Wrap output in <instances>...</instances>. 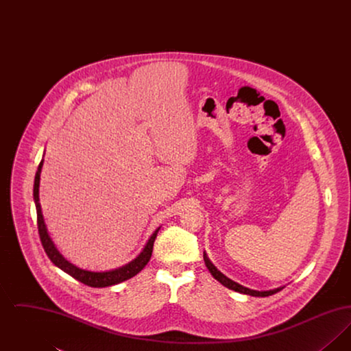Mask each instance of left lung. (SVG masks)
Masks as SVG:
<instances>
[{
	"label": "left lung",
	"instance_id": "8db88e82",
	"mask_svg": "<svg viewBox=\"0 0 351 351\" xmlns=\"http://www.w3.org/2000/svg\"><path fill=\"white\" fill-rule=\"evenodd\" d=\"M204 262L206 265V267L209 269V272L213 275V278L218 280L222 285H225L226 288L229 289H233L235 292H239V293H245V295H250V296H255V298H266V296H271L279 291L283 289V287H279V288H275V289H271V291H255V289H250V288H246L241 284L235 283L232 279L226 278L222 272H219L217 268L215 267V265L209 261V258L206 256V254L204 252Z\"/></svg>",
	"mask_w": 351,
	"mask_h": 351
}]
</instances>
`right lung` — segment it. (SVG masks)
I'll return each instance as SVG.
<instances>
[{
  "label": "right lung",
  "mask_w": 351,
  "mask_h": 351,
  "mask_svg": "<svg viewBox=\"0 0 351 351\" xmlns=\"http://www.w3.org/2000/svg\"><path fill=\"white\" fill-rule=\"evenodd\" d=\"M43 166V159L38 166V171L35 173V180H34V202H35V208H36V219H38V232L40 237V242L42 246L46 251L47 256L50 258L51 262L56 266V267L63 269L64 272H67L68 275H71L72 278H75L76 280L82 282L85 285L89 287H95V288H102V287H109V285H114V284L122 283L130 278L135 276L139 271H142L143 267L149 263L150 261L151 254H152V247H154V242L156 238V234L159 232L160 228H158L154 234L151 235L149 242L146 243L145 249L142 252L132 261L130 263L122 266V267L112 269V271H105V272H93V271H86L83 268L76 267L75 265L69 263L63 258V255L58 251L55 247L53 242L51 241L50 235L47 233L46 225H45V219L42 215V209H40V204H39V182H40V171Z\"/></svg>",
  "instance_id": "right-lung-1"
}]
</instances>
